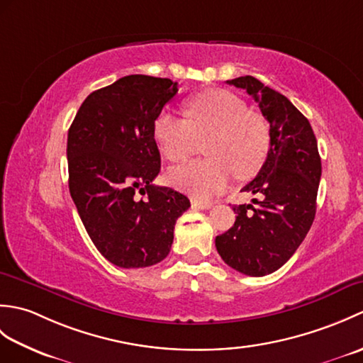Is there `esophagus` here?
I'll return each instance as SVG.
<instances>
[{"label":"esophagus","instance_id":"34e87169","mask_svg":"<svg viewBox=\"0 0 363 363\" xmlns=\"http://www.w3.org/2000/svg\"><path fill=\"white\" fill-rule=\"evenodd\" d=\"M191 207H195V209H211L212 203L209 201H201V199H191Z\"/></svg>","mask_w":363,"mask_h":363}]
</instances>
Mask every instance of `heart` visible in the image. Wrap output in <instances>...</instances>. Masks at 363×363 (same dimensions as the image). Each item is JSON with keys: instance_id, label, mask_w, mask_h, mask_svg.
Returning a JSON list of instances; mask_svg holds the SVG:
<instances>
[{"instance_id": "heart-1", "label": "heart", "mask_w": 363, "mask_h": 363, "mask_svg": "<svg viewBox=\"0 0 363 363\" xmlns=\"http://www.w3.org/2000/svg\"><path fill=\"white\" fill-rule=\"evenodd\" d=\"M184 117L162 112L152 135L169 162H184L201 150L209 157L168 172V182L189 194L207 198L225 190L237 174L252 176L269 150V128L243 99L228 90H207L189 98Z\"/></svg>"}]
</instances>
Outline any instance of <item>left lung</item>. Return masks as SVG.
<instances>
[{
  "label": "left lung",
  "instance_id": "1",
  "mask_svg": "<svg viewBox=\"0 0 363 363\" xmlns=\"http://www.w3.org/2000/svg\"><path fill=\"white\" fill-rule=\"evenodd\" d=\"M248 91L269 123V150L257 176L243 191L259 195L252 204L233 206L234 226L217 235L226 264L246 276L276 272L303 243L317 211L321 159L309 120L279 91L252 76L226 81Z\"/></svg>",
  "mask_w": 363,
  "mask_h": 363
}]
</instances>
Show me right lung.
I'll list each match as a JSON object with an SVG mask.
<instances>
[{
	"label": "right lung",
	"mask_w": 363,
	"mask_h": 363,
	"mask_svg": "<svg viewBox=\"0 0 363 363\" xmlns=\"http://www.w3.org/2000/svg\"><path fill=\"white\" fill-rule=\"evenodd\" d=\"M176 94L172 79L125 76L91 91L68 129L70 195L96 250L120 268L164 260L190 207L186 195L152 184L160 172L154 121Z\"/></svg>",
	"instance_id": "obj_1"
}]
</instances>
